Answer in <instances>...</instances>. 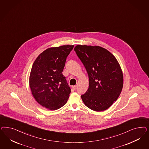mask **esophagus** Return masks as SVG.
Returning <instances> with one entry per match:
<instances>
[{
  "label": "esophagus",
  "mask_w": 149,
  "mask_h": 149,
  "mask_svg": "<svg viewBox=\"0 0 149 149\" xmlns=\"http://www.w3.org/2000/svg\"><path fill=\"white\" fill-rule=\"evenodd\" d=\"M72 88L73 89V90H76V88H77V86H72Z\"/></svg>",
  "instance_id": "34e87169"
}]
</instances>
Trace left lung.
<instances>
[{"label": "left lung", "mask_w": 149, "mask_h": 149, "mask_svg": "<svg viewBox=\"0 0 149 149\" xmlns=\"http://www.w3.org/2000/svg\"><path fill=\"white\" fill-rule=\"evenodd\" d=\"M74 50L88 73L89 86L81 95L88 108L95 111L107 109L120 96L123 84L121 68L115 57L99 46L77 45Z\"/></svg>", "instance_id": "1"}]
</instances>
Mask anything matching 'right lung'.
Masks as SVG:
<instances>
[{
	"label": "right lung",
	"mask_w": 149,
	"mask_h": 149,
	"mask_svg": "<svg viewBox=\"0 0 149 149\" xmlns=\"http://www.w3.org/2000/svg\"><path fill=\"white\" fill-rule=\"evenodd\" d=\"M74 45L47 49L34 61L29 76L32 95L40 105L56 110L67 102L71 89L63 74L66 58Z\"/></svg>",
	"instance_id": "add662e5"
}]
</instances>
